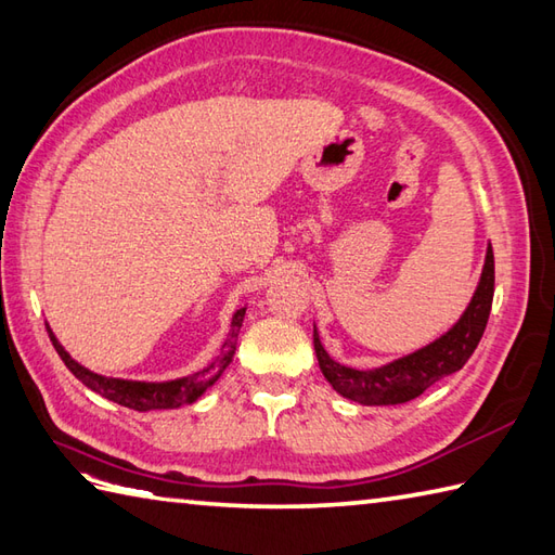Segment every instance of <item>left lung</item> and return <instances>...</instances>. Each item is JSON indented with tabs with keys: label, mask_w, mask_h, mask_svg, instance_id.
I'll use <instances>...</instances> for the list:
<instances>
[{
	"label": "left lung",
	"mask_w": 555,
	"mask_h": 555,
	"mask_svg": "<svg viewBox=\"0 0 555 555\" xmlns=\"http://www.w3.org/2000/svg\"><path fill=\"white\" fill-rule=\"evenodd\" d=\"M493 248L489 244L486 263L481 270L479 287L474 292L467 311L450 331L438 337L436 343L426 345L420 352L402 357L392 364H386L373 371H357L337 364L323 349L319 335L313 331V349L319 357V366L325 380L343 395L361 404H402L431 388L440 378L460 371L467 364L474 349H477L481 335L486 331L493 301Z\"/></svg>",
	"instance_id": "left-lung-1"
}]
</instances>
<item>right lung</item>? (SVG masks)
Returning <instances> with one entry per match:
<instances>
[{"instance_id":"obj_1","label":"right lung","mask_w":555,"mask_h":555,"mask_svg":"<svg viewBox=\"0 0 555 555\" xmlns=\"http://www.w3.org/2000/svg\"><path fill=\"white\" fill-rule=\"evenodd\" d=\"M244 313L246 309H240L234 313L232 319V331L230 337L222 345L220 357L212 361L210 366H206L203 371L194 373V376H184L177 380H165V383H141V380H124V378H107L100 376V373H93L90 369L78 364L76 359H72V354L56 343L54 333L48 327L50 340L56 349V354L62 357V361L66 364L74 376L88 386L90 390H95L103 398L117 402L121 406H129V410L135 412H151V410H175V406H182L186 402L198 400L203 392H206L215 380L220 378V373L230 366V361L234 357V347H236V335L242 331L244 323Z\"/></svg>"}]
</instances>
